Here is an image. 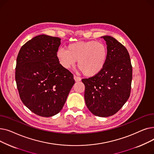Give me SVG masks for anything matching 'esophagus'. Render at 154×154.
<instances>
[{
	"label": "esophagus",
	"mask_w": 154,
	"mask_h": 154,
	"mask_svg": "<svg viewBox=\"0 0 154 154\" xmlns=\"http://www.w3.org/2000/svg\"><path fill=\"white\" fill-rule=\"evenodd\" d=\"M74 79L75 82H79V81H80V80H81V78H80V77L75 75H74Z\"/></svg>",
	"instance_id": "obj_1"
}]
</instances>
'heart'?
Listing matches in <instances>:
<instances>
[{"mask_svg": "<svg viewBox=\"0 0 154 154\" xmlns=\"http://www.w3.org/2000/svg\"><path fill=\"white\" fill-rule=\"evenodd\" d=\"M107 56V46L95 40L72 43L67 45V50L59 48L56 52L57 59L63 68L74 67L78 60L79 68L87 77L99 74L106 66Z\"/></svg>", "mask_w": 154, "mask_h": 154, "instance_id": "heart-1", "label": "heart"}]
</instances>
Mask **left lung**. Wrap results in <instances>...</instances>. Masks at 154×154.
Segmentation results:
<instances>
[{
	"instance_id": "1",
	"label": "left lung",
	"mask_w": 154,
	"mask_h": 154,
	"mask_svg": "<svg viewBox=\"0 0 154 154\" xmlns=\"http://www.w3.org/2000/svg\"><path fill=\"white\" fill-rule=\"evenodd\" d=\"M106 42L107 59L95 76L82 80L85 85L86 106L96 116L107 117L117 113L129 98L132 67L127 48L111 36L101 37Z\"/></svg>"
}]
</instances>
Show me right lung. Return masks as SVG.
<instances>
[{"instance_id": "obj_1", "label": "right lung", "mask_w": 154, "mask_h": 154, "mask_svg": "<svg viewBox=\"0 0 154 154\" xmlns=\"http://www.w3.org/2000/svg\"><path fill=\"white\" fill-rule=\"evenodd\" d=\"M60 40L45 34L35 36L21 47L17 58L15 81L20 99L44 117L62 109L75 84L74 76L57 59Z\"/></svg>"}]
</instances>
